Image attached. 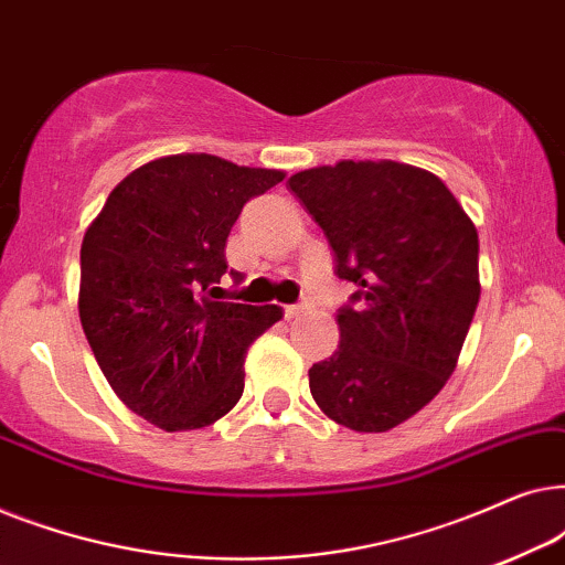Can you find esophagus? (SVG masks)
I'll return each instance as SVG.
<instances>
[{"label":"esophagus","mask_w":565,"mask_h":565,"mask_svg":"<svg viewBox=\"0 0 565 565\" xmlns=\"http://www.w3.org/2000/svg\"><path fill=\"white\" fill-rule=\"evenodd\" d=\"M306 311V306L303 303H290V306H285V319H296V316H300Z\"/></svg>","instance_id":"esophagus-1"}]
</instances>
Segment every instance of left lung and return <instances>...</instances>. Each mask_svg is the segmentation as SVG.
<instances>
[{
	"mask_svg": "<svg viewBox=\"0 0 565 565\" xmlns=\"http://www.w3.org/2000/svg\"><path fill=\"white\" fill-rule=\"evenodd\" d=\"M290 190L329 238L339 347L308 370L323 414L388 431L443 391L473 321L478 231L439 177L396 161H339L292 174Z\"/></svg>",
	"mask_w": 565,
	"mask_h": 565,
	"instance_id": "8db88e82",
	"label": "left lung"
}]
</instances>
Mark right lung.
I'll use <instances>...</instances> for the list:
<instances>
[{"label":"right lung","mask_w":565,"mask_h":565,"mask_svg":"<svg viewBox=\"0 0 565 565\" xmlns=\"http://www.w3.org/2000/svg\"><path fill=\"white\" fill-rule=\"evenodd\" d=\"M282 177L211 153L149 161L84 234L82 329L107 383L146 422L200 429L242 398L244 354L282 308L218 300L226 238L246 200Z\"/></svg>","instance_id":"1"}]
</instances>
